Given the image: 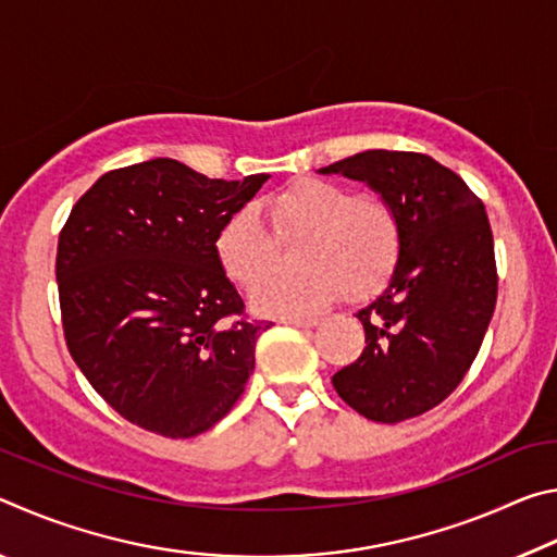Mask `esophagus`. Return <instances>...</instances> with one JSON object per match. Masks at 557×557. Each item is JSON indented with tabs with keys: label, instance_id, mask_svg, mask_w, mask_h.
Masks as SVG:
<instances>
[{
	"label": "esophagus",
	"instance_id": "1",
	"mask_svg": "<svg viewBox=\"0 0 557 557\" xmlns=\"http://www.w3.org/2000/svg\"><path fill=\"white\" fill-rule=\"evenodd\" d=\"M319 322H322L319 317H287V319H282V324H292V326H301V329H312Z\"/></svg>",
	"mask_w": 557,
	"mask_h": 557
}]
</instances>
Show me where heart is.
<instances>
[{"instance_id": "b5f03b06", "label": "heart", "mask_w": 557, "mask_h": 557, "mask_svg": "<svg viewBox=\"0 0 557 557\" xmlns=\"http://www.w3.org/2000/svg\"><path fill=\"white\" fill-rule=\"evenodd\" d=\"M277 235H305L297 272H277V243L258 209L243 206L215 233L213 252L225 277L252 292V309L265 317H299L326 307L342 287L348 297L379 289L400 252V228L393 209L373 196H356L329 178H299L260 201Z\"/></svg>"}]
</instances>
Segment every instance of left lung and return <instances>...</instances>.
I'll use <instances>...</instances> for the list:
<instances>
[{
    "label": "left lung",
    "mask_w": 557,
    "mask_h": 557,
    "mask_svg": "<svg viewBox=\"0 0 557 557\" xmlns=\"http://www.w3.org/2000/svg\"><path fill=\"white\" fill-rule=\"evenodd\" d=\"M319 174L369 184L400 228L388 285L356 312L366 348L334 373V388L373 422L418 418L461 383L492 322L498 280L484 203L418 152L369 149Z\"/></svg>",
    "instance_id": "8db88e82"
}]
</instances>
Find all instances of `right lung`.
Listing matches in <instances>:
<instances>
[{
  "mask_svg": "<svg viewBox=\"0 0 557 557\" xmlns=\"http://www.w3.org/2000/svg\"><path fill=\"white\" fill-rule=\"evenodd\" d=\"M268 178L157 157L102 174L73 206L55 256L65 344L132 425L196 437L243 395L270 324L243 317L213 238Z\"/></svg>",
  "mask_w": 557,
  "mask_h": 557,
  "instance_id": "1",
  "label": "right lung"
}]
</instances>
